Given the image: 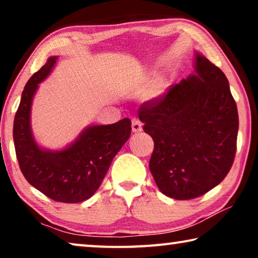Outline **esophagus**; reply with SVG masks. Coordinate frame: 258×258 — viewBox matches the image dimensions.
Returning <instances> with one entry per match:
<instances>
[{
  "instance_id": "34e87169",
  "label": "esophagus",
  "mask_w": 258,
  "mask_h": 258,
  "mask_svg": "<svg viewBox=\"0 0 258 258\" xmlns=\"http://www.w3.org/2000/svg\"><path fill=\"white\" fill-rule=\"evenodd\" d=\"M132 128L134 133H139L142 132V122L137 118H133L132 121Z\"/></svg>"
}]
</instances>
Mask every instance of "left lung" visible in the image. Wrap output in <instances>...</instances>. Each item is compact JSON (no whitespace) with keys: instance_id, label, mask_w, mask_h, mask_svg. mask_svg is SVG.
I'll return each instance as SVG.
<instances>
[{"instance_id":"1","label":"left lung","mask_w":258,"mask_h":258,"mask_svg":"<svg viewBox=\"0 0 258 258\" xmlns=\"http://www.w3.org/2000/svg\"><path fill=\"white\" fill-rule=\"evenodd\" d=\"M139 117L154 140L149 168L165 196L196 199L228 175L236 155L237 105L224 73L204 56H196V75L144 102Z\"/></svg>"}]
</instances>
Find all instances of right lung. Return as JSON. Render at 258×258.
<instances>
[{
  "instance_id": "add662e5",
  "label": "right lung",
  "mask_w": 258,
  "mask_h": 258,
  "mask_svg": "<svg viewBox=\"0 0 258 258\" xmlns=\"http://www.w3.org/2000/svg\"><path fill=\"white\" fill-rule=\"evenodd\" d=\"M56 63L50 57L24 87L14 119V143L21 171L34 188L62 203L83 202L96 192L112 158L132 134V121L123 118L108 125H93L61 151L41 149L30 130V105L38 83Z\"/></svg>"
}]
</instances>
